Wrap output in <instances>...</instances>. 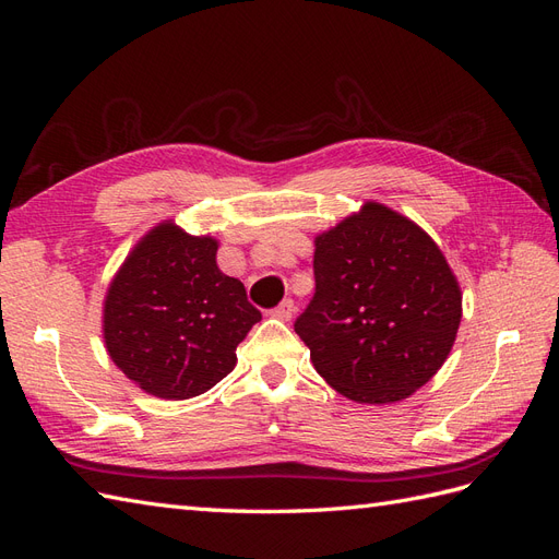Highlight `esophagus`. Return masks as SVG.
Here are the masks:
<instances>
[{"mask_svg":"<svg viewBox=\"0 0 559 559\" xmlns=\"http://www.w3.org/2000/svg\"><path fill=\"white\" fill-rule=\"evenodd\" d=\"M294 310H296V306H294V300L292 298H284L280 306L273 310V317H277V319H282V321H289L292 317H294Z\"/></svg>","mask_w":559,"mask_h":559,"instance_id":"1","label":"esophagus"}]
</instances>
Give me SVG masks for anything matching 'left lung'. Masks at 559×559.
Instances as JSON below:
<instances>
[{
	"mask_svg": "<svg viewBox=\"0 0 559 559\" xmlns=\"http://www.w3.org/2000/svg\"><path fill=\"white\" fill-rule=\"evenodd\" d=\"M314 296L296 319L317 373L359 403H394L448 359L462 292L429 235L378 202L314 240Z\"/></svg>",
	"mask_w": 559,
	"mask_h": 559,
	"instance_id": "obj_1",
	"label": "left lung"
}]
</instances>
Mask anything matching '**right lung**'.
Instances as JSON below:
<instances>
[{
	"mask_svg": "<svg viewBox=\"0 0 559 559\" xmlns=\"http://www.w3.org/2000/svg\"><path fill=\"white\" fill-rule=\"evenodd\" d=\"M216 240L160 224L132 249L105 300L109 357L158 399L205 394L235 368L261 312L216 265Z\"/></svg>",
	"mask_w": 559,
	"mask_h": 559,
	"instance_id": "1",
	"label": "right lung"
}]
</instances>
